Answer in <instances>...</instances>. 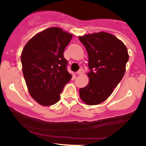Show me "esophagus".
Returning <instances> with one entry per match:
<instances>
[{"instance_id":"esophagus-1","label":"esophagus","mask_w":146,"mask_h":146,"mask_svg":"<svg viewBox=\"0 0 146 146\" xmlns=\"http://www.w3.org/2000/svg\"><path fill=\"white\" fill-rule=\"evenodd\" d=\"M84 73V71L83 68H80V69L79 70L78 72H77V73L79 75H82Z\"/></svg>"}]
</instances>
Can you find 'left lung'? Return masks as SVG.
Listing matches in <instances>:
<instances>
[{"instance_id": "8db88e82", "label": "left lung", "mask_w": 146, "mask_h": 146, "mask_svg": "<svg viewBox=\"0 0 146 146\" xmlns=\"http://www.w3.org/2000/svg\"><path fill=\"white\" fill-rule=\"evenodd\" d=\"M88 56L89 82L80 89V98L88 105L104 102L124 75L129 56L126 46L113 35L95 33L79 37Z\"/></svg>"}]
</instances>
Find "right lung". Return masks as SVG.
<instances>
[{
  "label": "right lung",
  "mask_w": 146,
  "mask_h": 146,
  "mask_svg": "<svg viewBox=\"0 0 146 146\" xmlns=\"http://www.w3.org/2000/svg\"><path fill=\"white\" fill-rule=\"evenodd\" d=\"M73 35L51 27L34 36L21 54L23 75L31 96L42 106L57 103L72 75L67 71L65 48Z\"/></svg>",
  "instance_id": "obj_1"
}]
</instances>
